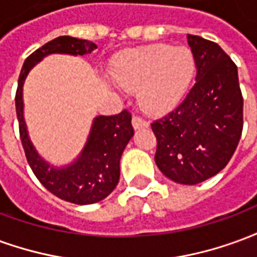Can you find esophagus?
I'll return each mask as SVG.
<instances>
[{
	"label": "esophagus",
	"instance_id": "obj_1",
	"mask_svg": "<svg viewBox=\"0 0 257 257\" xmlns=\"http://www.w3.org/2000/svg\"><path fill=\"white\" fill-rule=\"evenodd\" d=\"M132 125H134L135 129H142L147 128V126H149V122L145 121L142 117H139V115H135V117L132 118Z\"/></svg>",
	"mask_w": 257,
	"mask_h": 257
}]
</instances>
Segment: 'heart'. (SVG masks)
<instances>
[{
  "label": "heart",
  "instance_id": "1",
  "mask_svg": "<svg viewBox=\"0 0 257 257\" xmlns=\"http://www.w3.org/2000/svg\"><path fill=\"white\" fill-rule=\"evenodd\" d=\"M194 73L189 48L154 45L134 51L112 68V78L126 90L139 89L143 110L165 114L182 100Z\"/></svg>",
  "mask_w": 257,
  "mask_h": 257
}]
</instances>
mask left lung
I'll return each mask as SVG.
<instances>
[{"mask_svg": "<svg viewBox=\"0 0 257 257\" xmlns=\"http://www.w3.org/2000/svg\"><path fill=\"white\" fill-rule=\"evenodd\" d=\"M195 84L172 112L151 123L156 164L167 178L198 184L226 167L242 134L243 99L238 70L216 42L187 36Z\"/></svg>", "mask_w": 257, "mask_h": 257, "instance_id": "8db88e82", "label": "left lung"}]
</instances>
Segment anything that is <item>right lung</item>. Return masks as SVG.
Here are the masks:
<instances>
[{"label":"right lung","mask_w":257,"mask_h":257,"mask_svg":"<svg viewBox=\"0 0 257 257\" xmlns=\"http://www.w3.org/2000/svg\"><path fill=\"white\" fill-rule=\"evenodd\" d=\"M88 40L62 36L47 42L26 59L16 90V114L26 158L42 186L60 199L77 205L96 204L115 189L119 180V160L134 136L132 115L123 110L117 115H99L93 119L89 136L79 156L64 167H53L37 153L27 132L23 115V85L30 70L52 53L84 56L96 49Z\"/></svg>","instance_id":"1"}]
</instances>
